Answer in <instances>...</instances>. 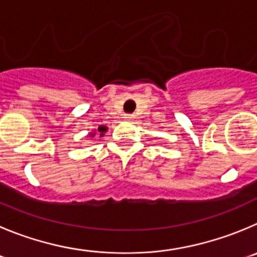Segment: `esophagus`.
Wrapping results in <instances>:
<instances>
[{"label":"esophagus","mask_w":257,"mask_h":257,"mask_svg":"<svg viewBox=\"0 0 257 257\" xmlns=\"http://www.w3.org/2000/svg\"><path fill=\"white\" fill-rule=\"evenodd\" d=\"M134 117H136V116H134L133 114H125V115H124V119H125V120H133Z\"/></svg>","instance_id":"34e87169"}]
</instances>
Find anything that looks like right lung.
Here are the masks:
<instances>
[{
	"label": "right lung",
	"mask_w": 257,
	"mask_h": 257,
	"mask_svg": "<svg viewBox=\"0 0 257 257\" xmlns=\"http://www.w3.org/2000/svg\"><path fill=\"white\" fill-rule=\"evenodd\" d=\"M107 131V126H105V125H100L99 128L96 129L95 132H90V134H88V137H95L96 136V133H99L100 134V137H104V134H105V132Z\"/></svg>",
	"instance_id": "obj_1"
}]
</instances>
